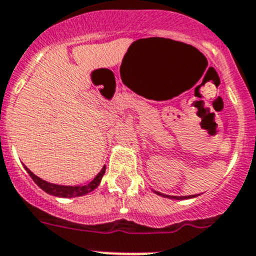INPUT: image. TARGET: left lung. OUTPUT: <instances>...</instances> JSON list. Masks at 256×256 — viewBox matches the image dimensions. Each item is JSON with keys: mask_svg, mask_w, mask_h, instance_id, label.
<instances>
[{"mask_svg": "<svg viewBox=\"0 0 256 256\" xmlns=\"http://www.w3.org/2000/svg\"><path fill=\"white\" fill-rule=\"evenodd\" d=\"M156 194L159 196H163V197H166V198H174V200H187V198H192V197H196V196H182V197H176V196H168V194H162L160 192H155Z\"/></svg>", "mask_w": 256, "mask_h": 256, "instance_id": "left-lung-1", "label": "left lung"}]
</instances>
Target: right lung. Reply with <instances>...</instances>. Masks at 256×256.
Here are the masks:
<instances>
[{"label":"right lung","instance_id":"right-lung-1","mask_svg":"<svg viewBox=\"0 0 256 256\" xmlns=\"http://www.w3.org/2000/svg\"><path fill=\"white\" fill-rule=\"evenodd\" d=\"M25 169L28 170V176L32 178V180H34V182L36 183V184L39 186L44 192L49 193V194H52V196H56V197H64V198L80 197V196H84L87 194V193L92 192L93 190H96V188L98 187V184L101 183L102 176H104V172H106V166H104L102 170L100 172V173L94 176V179H93L92 182H90L88 184L80 186H80H77V187H69V186H58V184H52V183H49V182H45V180L40 179L39 176H35L32 172L28 170L26 166Z\"/></svg>","mask_w":256,"mask_h":256}]
</instances>
